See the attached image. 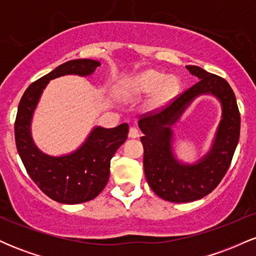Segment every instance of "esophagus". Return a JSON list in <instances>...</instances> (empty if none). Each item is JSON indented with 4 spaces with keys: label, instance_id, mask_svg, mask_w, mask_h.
<instances>
[{
    "label": "esophagus",
    "instance_id": "1",
    "mask_svg": "<svg viewBox=\"0 0 256 256\" xmlns=\"http://www.w3.org/2000/svg\"><path fill=\"white\" fill-rule=\"evenodd\" d=\"M140 136V130H138L137 128H134V126L130 128V131H128V137H130V138H138Z\"/></svg>",
    "mask_w": 256,
    "mask_h": 256
}]
</instances>
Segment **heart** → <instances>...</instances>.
I'll list each match as a JSON object with an SVG mask.
<instances>
[{"label": "heart", "mask_w": 256, "mask_h": 256, "mask_svg": "<svg viewBox=\"0 0 256 256\" xmlns=\"http://www.w3.org/2000/svg\"><path fill=\"white\" fill-rule=\"evenodd\" d=\"M180 89V82L177 77H166L164 73L149 70L136 77L128 79L122 85V92L126 96H140L155 92V101L158 104L174 98Z\"/></svg>", "instance_id": "1"}]
</instances>
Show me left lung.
I'll return each instance as SVG.
<instances>
[{
    "label": "left lung",
    "instance_id": "obj_1",
    "mask_svg": "<svg viewBox=\"0 0 256 256\" xmlns=\"http://www.w3.org/2000/svg\"><path fill=\"white\" fill-rule=\"evenodd\" d=\"M186 70L200 80L185 90L162 110L140 116L138 126L144 136L143 166L146 182L158 198L174 204L196 201L212 192L224 178L240 140V116L236 98L224 78L198 66ZM204 93H212L222 102L223 119L210 152L198 164L186 166L172 152L170 126L193 100Z\"/></svg>",
    "mask_w": 256,
    "mask_h": 256
}]
</instances>
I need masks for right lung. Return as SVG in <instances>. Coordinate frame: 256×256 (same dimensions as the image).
<instances>
[{"instance_id":"add662e5","label":"right lung","mask_w":256,"mask_h":256,"mask_svg":"<svg viewBox=\"0 0 256 256\" xmlns=\"http://www.w3.org/2000/svg\"><path fill=\"white\" fill-rule=\"evenodd\" d=\"M98 61L78 58L67 61L34 82L20 100L14 134L18 152L26 171L48 198L60 204H77L95 198L110 178V158L128 138V125L94 128L80 148L64 156H49L34 146L31 120L43 89L52 79L66 74L90 76Z\"/></svg>"}]
</instances>
